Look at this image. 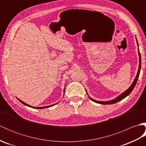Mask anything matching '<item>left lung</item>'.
Masks as SVG:
<instances>
[{"label": "left lung", "mask_w": 146, "mask_h": 146, "mask_svg": "<svg viewBox=\"0 0 146 146\" xmlns=\"http://www.w3.org/2000/svg\"><path fill=\"white\" fill-rule=\"evenodd\" d=\"M137 46H139L138 44V42L137 41ZM138 54H139V69H138V71H137V75H136L135 78L134 80V82L132 83V85H131V86L125 92H124L123 93H122V94H120L119 96H118L117 98H115L113 100H111L110 101H107V102H102V101H97V100H95L94 99H92V98H90L89 97L90 99L91 100H92L93 102H96V103L97 104H102V105H109V104H115L117 102H119L120 100H122V99H123L124 98H125L126 97H127V96L131 94L132 92V91L133 90V89L134 88L135 86L136 85V83H137V80L139 78V74H140V71H141V53H140V51H139V49H138Z\"/></svg>", "instance_id": "obj_1"}]
</instances>
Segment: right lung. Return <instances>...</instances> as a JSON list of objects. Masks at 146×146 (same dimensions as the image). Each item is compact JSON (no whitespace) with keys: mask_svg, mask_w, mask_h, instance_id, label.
I'll return each mask as SVG.
<instances>
[{"mask_svg":"<svg viewBox=\"0 0 146 146\" xmlns=\"http://www.w3.org/2000/svg\"><path fill=\"white\" fill-rule=\"evenodd\" d=\"M18 99V100H19L22 104H24V105H26V106H28V107H31V108H37V109H42V108H49V107H52V106H53V105H56V104H53V105H49V106H46V107H32V106H31V105H28V104H26V103H24V102H23V101H21V100H19V98H17Z\"/></svg>","mask_w":146,"mask_h":146,"instance_id":"add662e5","label":"right lung"}]
</instances>
